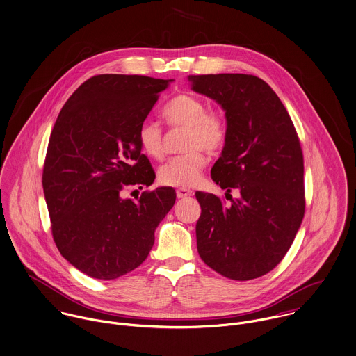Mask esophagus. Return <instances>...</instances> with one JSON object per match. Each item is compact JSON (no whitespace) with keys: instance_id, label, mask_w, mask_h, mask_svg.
<instances>
[{"instance_id":"esophagus-1","label":"esophagus","mask_w":356,"mask_h":356,"mask_svg":"<svg viewBox=\"0 0 356 356\" xmlns=\"http://www.w3.org/2000/svg\"><path fill=\"white\" fill-rule=\"evenodd\" d=\"M176 195L177 197H187L193 195V191L187 190V188H179V190H176Z\"/></svg>"}]
</instances>
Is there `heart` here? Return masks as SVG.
Returning a JSON list of instances; mask_svg holds the SVG:
<instances>
[{
	"label": "heart",
	"mask_w": 356,
	"mask_h": 356,
	"mask_svg": "<svg viewBox=\"0 0 356 356\" xmlns=\"http://www.w3.org/2000/svg\"><path fill=\"white\" fill-rule=\"evenodd\" d=\"M162 118L170 128H186L183 138L184 154L166 161L159 170L161 184L190 188L200 181L207 153L224 147L228 139V121L217 111L191 94H179L162 108ZM138 142L143 154L161 159L165 153V136L159 122L146 120L138 131Z\"/></svg>",
	"instance_id": "b5f03b06"
}]
</instances>
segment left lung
<instances>
[{
	"label": "left lung",
	"instance_id": "8db88e82",
	"mask_svg": "<svg viewBox=\"0 0 356 356\" xmlns=\"http://www.w3.org/2000/svg\"><path fill=\"white\" fill-rule=\"evenodd\" d=\"M190 79L194 91L224 108L228 121V139L211 179L229 193L231 203L195 193L202 209L197 252L221 276L258 278L282 261L305 216L299 136L276 92L258 76L218 74ZM232 189L237 200L232 199Z\"/></svg>",
	"mask_w": 356,
	"mask_h": 356
}]
</instances>
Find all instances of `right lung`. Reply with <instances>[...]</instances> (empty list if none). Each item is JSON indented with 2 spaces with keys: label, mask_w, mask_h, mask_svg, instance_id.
Returning <instances> with one entry per match:
<instances>
[{
  "label": "right lung",
  "mask_w": 356,
  "mask_h": 356,
  "mask_svg": "<svg viewBox=\"0 0 356 356\" xmlns=\"http://www.w3.org/2000/svg\"><path fill=\"white\" fill-rule=\"evenodd\" d=\"M169 80L95 75L63 106L50 134L42 186L61 255L87 276L113 280L136 269L154 231L173 207L172 187H149L156 172L140 153L138 131Z\"/></svg>",
  "instance_id": "obj_1"
}]
</instances>
